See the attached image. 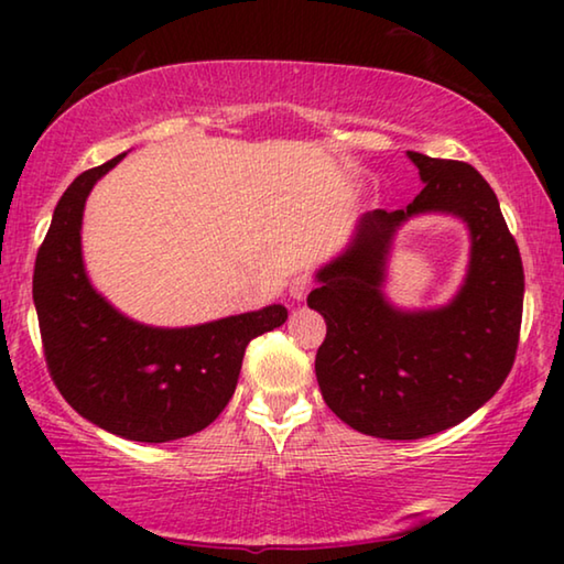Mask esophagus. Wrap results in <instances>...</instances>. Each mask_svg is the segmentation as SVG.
Segmentation results:
<instances>
[{"mask_svg": "<svg viewBox=\"0 0 564 564\" xmlns=\"http://www.w3.org/2000/svg\"><path fill=\"white\" fill-rule=\"evenodd\" d=\"M311 285H313V283H311L308 275H293L291 283H289V293H291V299H293V301H303L305 295H308Z\"/></svg>", "mask_w": 564, "mask_h": 564, "instance_id": "esophagus-1", "label": "esophagus"}]
</instances>
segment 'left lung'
Instances as JSON below:
<instances>
[{"label":"left lung","instance_id":"obj_1","mask_svg":"<svg viewBox=\"0 0 564 564\" xmlns=\"http://www.w3.org/2000/svg\"><path fill=\"white\" fill-rule=\"evenodd\" d=\"M423 191L398 212L358 218L350 243L316 271L308 305L326 318L316 352L323 400L352 431L417 441L447 431L498 393L518 350L524 273L498 196L470 164L408 151ZM455 215L471 261L454 299L400 310L384 295L392 241L410 217Z\"/></svg>","mask_w":564,"mask_h":564}]
</instances>
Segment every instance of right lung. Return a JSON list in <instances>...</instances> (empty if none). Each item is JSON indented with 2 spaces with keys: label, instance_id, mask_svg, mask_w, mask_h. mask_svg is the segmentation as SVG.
Segmentation results:
<instances>
[{
  "label": "right lung",
  "instance_id": "1",
  "mask_svg": "<svg viewBox=\"0 0 564 564\" xmlns=\"http://www.w3.org/2000/svg\"><path fill=\"white\" fill-rule=\"evenodd\" d=\"M127 154L84 171L54 208L36 253L34 308L52 380L76 413L137 443H169L212 425L231 400L246 346L289 318L285 305L184 328L147 326L94 289L82 253L84 206Z\"/></svg>",
  "mask_w": 564,
  "mask_h": 564
}]
</instances>
